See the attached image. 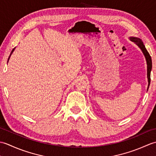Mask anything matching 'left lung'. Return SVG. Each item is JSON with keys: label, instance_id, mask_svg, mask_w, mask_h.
I'll return each mask as SVG.
<instances>
[{"label": "left lung", "instance_id": "8db88e82", "mask_svg": "<svg viewBox=\"0 0 156 156\" xmlns=\"http://www.w3.org/2000/svg\"><path fill=\"white\" fill-rule=\"evenodd\" d=\"M129 39H130L131 41L134 42L135 44L140 48L141 51L143 52V54L145 56V60H146V62H147V80H148V87H147V90H148L149 87H150V81H151L150 74H151V71L152 68V62H151V56L150 54L148 53V51H147V49L145 48L144 43L141 41V39L138 37H129Z\"/></svg>", "mask_w": 156, "mask_h": 156}]
</instances>
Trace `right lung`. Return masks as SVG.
Returning a JSON list of instances; mask_svg holds the SVG:
<instances>
[{
	"instance_id": "add662e5",
	"label": "right lung",
	"mask_w": 156,
	"mask_h": 156,
	"mask_svg": "<svg viewBox=\"0 0 156 156\" xmlns=\"http://www.w3.org/2000/svg\"><path fill=\"white\" fill-rule=\"evenodd\" d=\"M15 48H13L12 49V50L11 51V54H10V55H9V59H8V62H9V59H10V57H11V55H12V52L15 51Z\"/></svg>"
}]
</instances>
